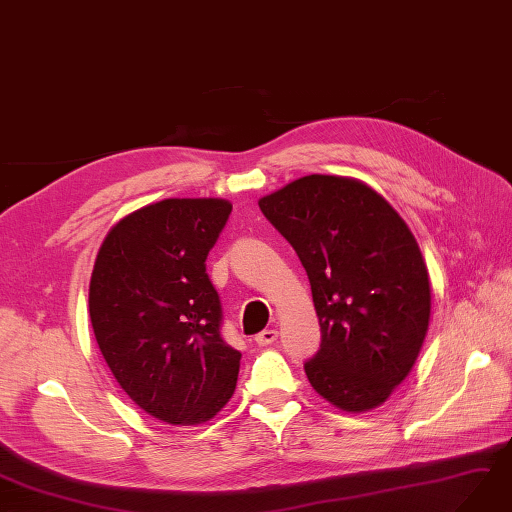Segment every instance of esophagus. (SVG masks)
Listing matches in <instances>:
<instances>
[{"label":"esophagus","instance_id":"obj_1","mask_svg":"<svg viewBox=\"0 0 512 512\" xmlns=\"http://www.w3.org/2000/svg\"><path fill=\"white\" fill-rule=\"evenodd\" d=\"M275 340H278V329H265L256 336V344H260V347H269Z\"/></svg>","mask_w":512,"mask_h":512}]
</instances>
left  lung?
<instances>
[{"label": "left lung", "instance_id": "obj_1", "mask_svg": "<svg viewBox=\"0 0 512 512\" xmlns=\"http://www.w3.org/2000/svg\"><path fill=\"white\" fill-rule=\"evenodd\" d=\"M295 247L312 286L321 349L306 362L314 392L362 413L383 405L420 355L431 282L394 206L349 176L310 174L258 200Z\"/></svg>", "mask_w": 512, "mask_h": 512}]
</instances>
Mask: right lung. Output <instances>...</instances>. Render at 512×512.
Here are the masks:
<instances>
[{"label": "right lung", "mask_w": 512, "mask_h": 512, "mask_svg": "<svg viewBox=\"0 0 512 512\" xmlns=\"http://www.w3.org/2000/svg\"><path fill=\"white\" fill-rule=\"evenodd\" d=\"M222 198H168L112 226L94 260L90 323L120 388L165 424L217 416L241 353L219 336L222 306L204 260L226 226Z\"/></svg>", "instance_id": "obj_1"}]
</instances>
